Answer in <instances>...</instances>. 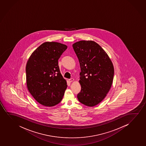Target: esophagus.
<instances>
[{
    "label": "esophagus",
    "instance_id": "34e87169",
    "mask_svg": "<svg viewBox=\"0 0 146 146\" xmlns=\"http://www.w3.org/2000/svg\"><path fill=\"white\" fill-rule=\"evenodd\" d=\"M73 81H74V79L73 78H70V79H69V81L70 82H73Z\"/></svg>",
    "mask_w": 146,
    "mask_h": 146
}]
</instances>
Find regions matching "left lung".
Segmentation results:
<instances>
[{
  "instance_id": "obj_1",
  "label": "left lung",
  "mask_w": 146,
  "mask_h": 146,
  "mask_svg": "<svg viewBox=\"0 0 146 146\" xmlns=\"http://www.w3.org/2000/svg\"><path fill=\"white\" fill-rule=\"evenodd\" d=\"M73 48L81 68L78 100L86 106H95L104 99L112 86V61L104 49L93 41H80L73 44Z\"/></svg>"
}]
</instances>
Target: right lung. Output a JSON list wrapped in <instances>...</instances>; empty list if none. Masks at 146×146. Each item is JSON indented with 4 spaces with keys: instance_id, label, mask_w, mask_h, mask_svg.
<instances>
[{
    "instance_id": "1",
    "label": "right lung",
    "mask_w": 146,
    "mask_h": 146,
    "mask_svg": "<svg viewBox=\"0 0 146 146\" xmlns=\"http://www.w3.org/2000/svg\"><path fill=\"white\" fill-rule=\"evenodd\" d=\"M67 48L58 42H45L32 53L27 61L28 91L43 106H55L64 96L67 85L60 73L58 61Z\"/></svg>"
}]
</instances>
